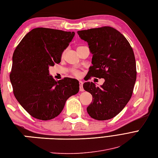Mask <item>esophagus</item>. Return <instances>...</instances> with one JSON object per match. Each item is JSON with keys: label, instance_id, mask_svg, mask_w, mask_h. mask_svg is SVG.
Masks as SVG:
<instances>
[{"label": "esophagus", "instance_id": "1", "mask_svg": "<svg viewBox=\"0 0 158 158\" xmlns=\"http://www.w3.org/2000/svg\"><path fill=\"white\" fill-rule=\"evenodd\" d=\"M79 87H80V91H84L83 82L82 81H79Z\"/></svg>", "mask_w": 158, "mask_h": 158}]
</instances>
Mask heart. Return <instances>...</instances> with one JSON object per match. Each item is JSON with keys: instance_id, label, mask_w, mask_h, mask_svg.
I'll return each mask as SVG.
<instances>
[{"instance_id": "heart-1", "label": "heart", "mask_w": 158, "mask_h": 158, "mask_svg": "<svg viewBox=\"0 0 158 158\" xmlns=\"http://www.w3.org/2000/svg\"><path fill=\"white\" fill-rule=\"evenodd\" d=\"M64 55H65V52H63V54H62V57H64ZM72 73H73V74H74L75 76H80V72H79V71H78V70H76V69H73V71H72Z\"/></svg>"}]
</instances>
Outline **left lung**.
<instances>
[{
  "label": "left lung",
  "mask_w": 158,
  "mask_h": 158,
  "mask_svg": "<svg viewBox=\"0 0 158 158\" xmlns=\"http://www.w3.org/2000/svg\"><path fill=\"white\" fill-rule=\"evenodd\" d=\"M78 34L88 43L93 54L87 80L93 76L105 79L101 87L92 82L84 83V89L93 96L87 112L95 120H110L123 110L132 97L136 79L134 52L127 38L114 27L78 31Z\"/></svg>",
  "instance_id": "8db88e82"
}]
</instances>
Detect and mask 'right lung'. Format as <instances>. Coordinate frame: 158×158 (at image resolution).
Listing matches in <instances>:
<instances>
[{"label":"right lung","instance_id":"obj_1","mask_svg":"<svg viewBox=\"0 0 158 158\" xmlns=\"http://www.w3.org/2000/svg\"><path fill=\"white\" fill-rule=\"evenodd\" d=\"M74 31L37 27L29 31L13 55L10 80L13 94L24 110L41 120L57 117L66 101L79 91V82L70 78L55 81L48 68L61 62Z\"/></svg>","mask_w":158,"mask_h":158}]
</instances>
